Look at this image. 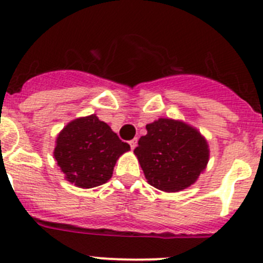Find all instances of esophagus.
<instances>
[{
  "mask_svg": "<svg viewBox=\"0 0 263 263\" xmlns=\"http://www.w3.org/2000/svg\"><path fill=\"white\" fill-rule=\"evenodd\" d=\"M136 145H137V139H134V140H131V141H129V146H131L132 150L136 147Z\"/></svg>",
  "mask_w": 263,
  "mask_h": 263,
  "instance_id": "34e87169",
  "label": "esophagus"
}]
</instances>
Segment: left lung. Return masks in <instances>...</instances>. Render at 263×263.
<instances>
[{
  "mask_svg": "<svg viewBox=\"0 0 263 263\" xmlns=\"http://www.w3.org/2000/svg\"><path fill=\"white\" fill-rule=\"evenodd\" d=\"M147 134L134 150L147 182L165 193L193 185L207 167V140L194 127L170 118L146 124Z\"/></svg>",
  "mask_w": 263,
  "mask_h": 263,
  "instance_id": "obj_1",
  "label": "left lung"
}]
</instances>
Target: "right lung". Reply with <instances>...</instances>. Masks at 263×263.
<instances>
[{
    "label": "right lung",
    "instance_id": "obj_1",
    "mask_svg": "<svg viewBox=\"0 0 263 263\" xmlns=\"http://www.w3.org/2000/svg\"><path fill=\"white\" fill-rule=\"evenodd\" d=\"M129 150L96 114L69 122L56 137L58 165L69 182L82 189L108 182L117 160Z\"/></svg>",
    "mask_w": 263,
    "mask_h": 263
}]
</instances>
